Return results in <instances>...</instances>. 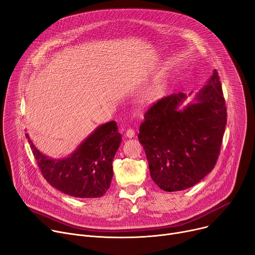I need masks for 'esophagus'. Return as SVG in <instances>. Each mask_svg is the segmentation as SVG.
I'll list each match as a JSON object with an SVG mask.
<instances>
[{
    "label": "esophagus",
    "mask_w": 255,
    "mask_h": 255,
    "mask_svg": "<svg viewBox=\"0 0 255 255\" xmlns=\"http://www.w3.org/2000/svg\"><path fill=\"white\" fill-rule=\"evenodd\" d=\"M134 135H135V132H134V130H133V129H131V128L127 129V131H126V136H127L128 138H132V137H134Z\"/></svg>",
    "instance_id": "1"
}]
</instances>
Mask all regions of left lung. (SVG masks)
<instances>
[{"label":"left lung","mask_w":255,"mask_h":255,"mask_svg":"<svg viewBox=\"0 0 255 255\" xmlns=\"http://www.w3.org/2000/svg\"><path fill=\"white\" fill-rule=\"evenodd\" d=\"M186 95L166 96L144 114L138 139L151 179L165 192L192 188L214 168L227 125V108L218 73L196 95V103L180 105Z\"/></svg>","instance_id":"obj_1"}]
</instances>
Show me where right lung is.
<instances>
[{"mask_svg": "<svg viewBox=\"0 0 255 255\" xmlns=\"http://www.w3.org/2000/svg\"><path fill=\"white\" fill-rule=\"evenodd\" d=\"M25 136L42 175L53 188L76 198H99L110 189L113 160L122 141L115 121L96 128L64 159L46 157L33 145L27 133Z\"/></svg>", "mask_w": 255, "mask_h": 255, "instance_id": "add662e5", "label": "right lung"}]
</instances>
